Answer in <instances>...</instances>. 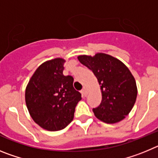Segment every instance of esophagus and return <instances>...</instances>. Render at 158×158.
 Segmentation results:
<instances>
[{"label":"esophagus","mask_w":158,"mask_h":158,"mask_svg":"<svg viewBox=\"0 0 158 158\" xmlns=\"http://www.w3.org/2000/svg\"><path fill=\"white\" fill-rule=\"evenodd\" d=\"M81 94L83 95L84 96H86L88 95V90L86 88H84L83 89H82L81 91Z\"/></svg>","instance_id":"1"}]
</instances>
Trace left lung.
I'll list each match as a JSON object with an SVG mask.
<instances>
[{"label":"left lung","mask_w":158,"mask_h":158,"mask_svg":"<svg viewBox=\"0 0 158 158\" xmlns=\"http://www.w3.org/2000/svg\"><path fill=\"white\" fill-rule=\"evenodd\" d=\"M79 62L91 69L98 80L102 93L100 105L93 111L106 123L123 120L133 108L138 89L131 71L121 61L104 53L93 57L80 55Z\"/></svg>","instance_id":"left-lung-1"}]
</instances>
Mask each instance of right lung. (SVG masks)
<instances>
[{
  "instance_id": "add662e5",
  "label": "right lung",
  "mask_w": 158,
  "mask_h": 158,
  "mask_svg": "<svg viewBox=\"0 0 158 158\" xmlns=\"http://www.w3.org/2000/svg\"><path fill=\"white\" fill-rule=\"evenodd\" d=\"M65 60L54 58L38 67L25 90V101L32 119L43 129L57 131L73 119L81 94L75 90L72 76H64Z\"/></svg>"
}]
</instances>
